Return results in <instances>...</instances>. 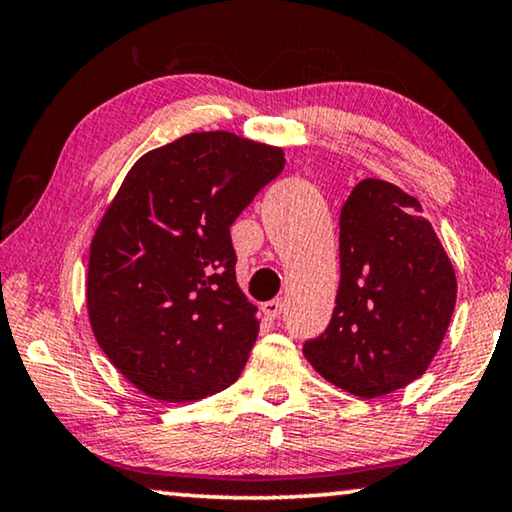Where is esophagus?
I'll return each instance as SVG.
<instances>
[{
	"label": "esophagus",
	"instance_id": "1",
	"mask_svg": "<svg viewBox=\"0 0 512 512\" xmlns=\"http://www.w3.org/2000/svg\"><path fill=\"white\" fill-rule=\"evenodd\" d=\"M263 313L270 320H279L281 313H283V300H272V302H265L263 304Z\"/></svg>",
	"mask_w": 512,
	"mask_h": 512
}]
</instances>
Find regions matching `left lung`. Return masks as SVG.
Returning a JSON list of instances; mask_svg holds the SVG:
<instances>
[{
	"label": "left lung",
	"mask_w": 512,
	"mask_h": 512,
	"mask_svg": "<svg viewBox=\"0 0 512 512\" xmlns=\"http://www.w3.org/2000/svg\"><path fill=\"white\" fill-rule=\"evenodd\" d=\"M338 224L336 306L325 332L304 343V357L334 387L377 398L426 373L458 281L421 203L387 180L355 185Z\"/></svg>",
	"instance_id": "obj_1"
}]
</instances>
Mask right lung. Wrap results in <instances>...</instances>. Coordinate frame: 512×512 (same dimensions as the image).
<instances>
[{"instance_id": "obj_1", "label": "right lung", "mask_w": 512, "mask_h": 512, "mask_svg": "<svg viewBox=\"0 0 512 512\" xmlns=\"http://www.w3.org/2000/svg\"><path fill=\"white\" fill-rule=\"evenodd\" d=\"M277 146L192 132L141 155L91 240L86 309L125 380L192 403L238 380L258 309L235 281L231 224L283 171Z\"/></svg>"}]
</instances>
